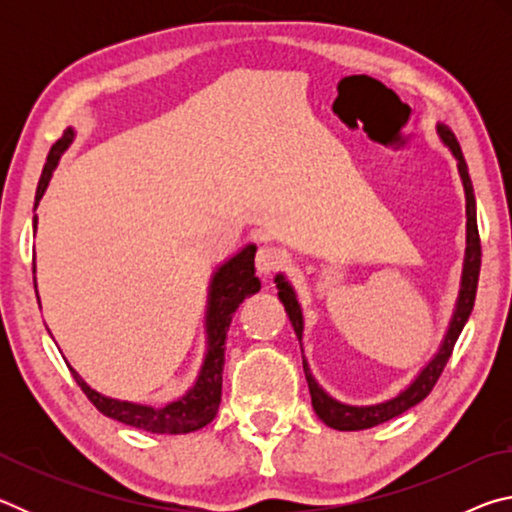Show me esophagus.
Returning <instances> with one entry per match:
<instances>
[{
  "label": "esophagus",
  "mask_w": 512,
  "mask_h": 512,
  "mask_svg": "<svg viewBox=\"0 0 512 512\" xmlns=\"http://www.w3.org/2000/svg\"><path fill=\"white\" fill-rule=\"evenodd\" d=\"M255 264H257L259 275H271L273 271H277V268L287 264V253L277 246H262L257 250Z\"/></svg>",
  "instance_id": "34e87169"
}]
</instances>
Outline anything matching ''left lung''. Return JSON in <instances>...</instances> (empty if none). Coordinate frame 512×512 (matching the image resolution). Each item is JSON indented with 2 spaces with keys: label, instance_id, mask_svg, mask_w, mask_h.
Here are the masks:
<instances>
[{
  "label": "left lung",
  "instance_id": "obj_1",
  "mask_svg": "<svg viewBox=\"0 0 512 512\" xmlns=\"http://www.w3.org/2000/svg\"><path fill=\"white\" fill-rule=\"evenodd\" d=\"M440 142H443L449 153L456 158V167H458V176H461L463 183V192H465V257H463V273H461V289H458V298L452 311V318H449L447 332L440 341L438 352L424 363L422 370L413 377V381L404 391L397 393L391 400L377 402V404H368V406H352L334 400L323 386L318 384L311 375V368L307 359L302 357V368H305V377L309 384V393H311V406L320 420H323L327 427L339 429V431H361V429H370L377 427L381 422H388L402 415L404 411H409L411 406L420 404L424 397L431 393V388L436 386V381L440 377V372L447 366L449 357H452V350L461 336L463 327L467 323V318L472 314L474 307V298H476V284H479V271H481V241H479V228H476V201H474V189H472V180L470 173H467V164L463 158L461 146H458L454 133L449 131L445 124L436 126ZM275 287H277V298L282 300L284 311L289 314V320L293 329H296V336L300 341L302 348V332H305V318H302V307L298 302L296 291H293L291 282L284 277L282 273L275 275Z\"/></svg>",
  "mask_w": 512,
  "mask_h": 512
}]
</instances>
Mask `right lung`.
I'll use <instances>...</instances> for the list:
<instances>
[{"mask_svg":"<svg viewBox=\"0 0 512 512\" xmlns=\"http://www.w3.org/2000/svg\"><path fill=\"white\" fill-rule=\"evenodd\" d=\"M76 131L67 128L65 135L51 146L47 155L45 169H42L38 192H36V207L40 198L45 196L49 180L54 176L63 153L69 149V144L74 142ZM33 228L38 230V216H33ZM255 244H246L244 248L232 257L225 259L210 277V287H207V307H205V357L201 363V370L194 379V384L187 388L185 395L173 397L171 402L160 406L149 404H137L128 400H117V397H108L99 391L90 388L79 372L72 366V375L76 384L81 386V391L88 395V400L97 406V409L108 415V418L124 422L128 427L149 431V433H192L203 429L205 424H210L216 418L221 404V381H223V345L228 339V329L232 323V314L248 296H253L262 289V282L255 275ZM36 273V266H33ZM36 284V277H33ZM36 296H38V284H36ZM40 302V296H38Z\"/></svg>","mask_w":512,"mask_h":512,"instance_id":"1","label":"right lung"}]
</instances>
